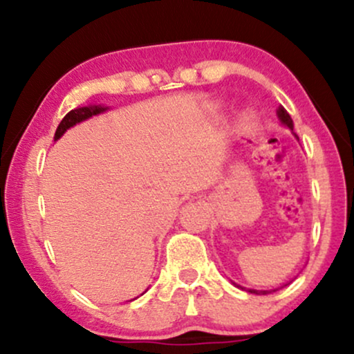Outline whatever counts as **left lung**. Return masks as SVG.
I'll list each match as a JSON object with an SVG mask.
<instances>
[{"label": "left lung", "instance_id": "obj_1", "mask_svg": "<svg viewBox=\"0 0 354 354\" xmlns=\"http://www.w3.org/2000/svg\"><path fill=\"white\" fill-rule=\"evenodd\" d=\"M278 118H279V121H281V123L284 124V126H288V128L291 129V131H293V120H291V116L288 115V111L286 109H284L283 106H279L278 108ZM295 135V133H293ZM296 136V135H295ZM298 138V136H296ZM234 286H238V288H241V290H245V291H248V293H253V295H270V293H273V291H278L279 288H274V290H250V288H245V286H239V284H236V283H233ZM284 286H286V284H284Z\"/></svg>", "mask_w": 354, "mask_h": 354}]
</instances>
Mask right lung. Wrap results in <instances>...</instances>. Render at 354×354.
<instances>
[{
    "label": "right lung",
    "instance_id": "obj_1",
    "mask_svg": "<svg viewBox=\"0 0 354 354\" xmlns=\"http://www.w3.org/2000/svg\"><path fill=\"white\" fill-rule=\"evenodd\" d=\"M108 108L101 106V104H89V106H83V108H76V109H71L70 113H68L66 116L61 120V123L58 124V128H56V133H55V141L59 140L61 136L66 133V129H70L71 126L81 123V121L88 120V118L95 116V115H100V113L106 111Z\"/></svg>",
    "mask_w": 354,
    "mask_h": 354
}]
</instances>
